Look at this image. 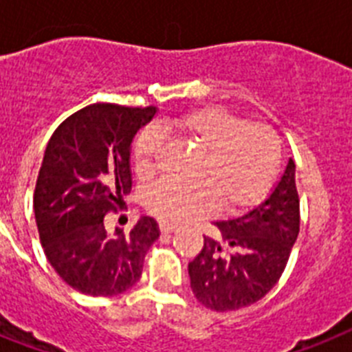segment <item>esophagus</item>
I'll return each instance as SVG.
<instances>
[{
  "label": "esophagus",
  "instance_id": "34e87169",
  "mask_svg": "<svg viewBox=\"0 0 352 352\" xmlns=\"http://www.w3.org/2000/svg\"><path fill=\"white\" fill-rule=\"evenodd\" d=\"M159 231H161L162 234H171V232L175 231V227L168 226V223H159Z\"/></svg>",
  "mask_w": 352,
  "mask_h": 352
}]
</instances>
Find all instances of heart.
<instances>
[{
    "label": "heart",
    "instance_id": "1",
    "mask_svg": "<svg viewBox=\"0 0 352 352\" xmlns=\"http://www.w3.org/2000/svg\"><path fill=\"white\" fill-rule=\"evenodd\" d=\"M164 131L177 134L200 153L191 186L161 181L144 193V206L168 226L211 214L217 206L226 212H243L258 206L281 168L283 148L276 131L249 123L220 107L199 109L168 121ZM161 135L144 129L132 148L135 173L146 179L155 171Z\"/></svg>",
    "mask_w": 352,
    "mask_h": 352
}]
</instances>
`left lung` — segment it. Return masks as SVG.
<instances>
[{
    "label": "left lung",
    "mask_w": 352,
    "mask_h": 352,
    "mask_svg": "<svg viewBox=\"0 0 352 352\" xmlns=\"http://www.w3.org/2000/svg\"><path fill=\"white\" fill-rule=\"evenodd\" d=\"M299 226L290 159L267 200L243 217L214 221V238L204 236L202 250L188 265L197 300L214 311H234L263 299L285 272Z\"/></svg>",
    "instance_id": "obj_1"
}]
</instances>
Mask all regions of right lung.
<instances>
[{
	"label": "right lung",
	"mask_w": 352,
	"mask_h": 352,
	"mask_svg": "<svg viewBox=\"0 0 352 352\" xmlns=\"http://www.w3.org/2000/svg\"><path fill=\"white\" fill-rule=\"evenodd\" d=\"M155 112L152 105L93 103L62 121L48 141L35 184V221L52 267L85 295L112 297L132 288L159 238L150 217L114 234L103 221L131 193V143Z\"/></svg>",
	"instance_id": "1"
}]
</instances>
